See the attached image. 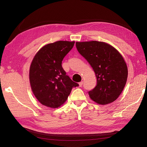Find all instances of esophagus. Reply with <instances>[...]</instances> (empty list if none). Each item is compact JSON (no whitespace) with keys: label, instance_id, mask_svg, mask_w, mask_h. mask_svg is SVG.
I'll return each instance as SVG.
<instances>
[{"label":"esophagus","instance_id":"esophagus-1","mask_svg":"<svg viewBox=\"0 0 147 147\" xmlns=\"http://www.w3.org/2000/svg\"><path fill=\"white\" fill-rule=\"evenodd\" d=\"M83 81H82V82H80V83H79V86H80V87H81V86H83Z\"/></svg>","mask_w":147,"mask_h":147}]
</instances>
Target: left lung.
<instances>
[{"instance_id": "8db88e82", "label": "left lung", "mask_w": 147, "mask_h": 147, "mask_svg": "<svg viewBox=\"0 0 147 147\" xmlns=\"http://www.w3.org/2000/svg\"><path fill=\"white\" fill-rule=\"evenodd\" d=\"M76 47L96 74L97 84L88 92L90 98L100 105L115 101L121 94L127 78V65L121 54L102 42H76Z\"/></svg>"}]
</instances>
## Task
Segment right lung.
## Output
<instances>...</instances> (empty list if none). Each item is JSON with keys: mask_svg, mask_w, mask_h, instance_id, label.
I'll return each mask as SVG.
<instances>
[{"mask_svg": "<svg viewBox=\"0 0 147 147\" xmlns=\"http://www.w3.org/2000/svg\"><path fill=\"white\" fill-rule=\"evenodd\" d=\"M74 43L57 41L48 44L34 56L30 67V83L34 94L42 105L59 107L67 99L72 89L79 86L66 75L62 67V61Z\"/></svg>", "mask_w": 147, "mask_h": 147, "instance_id": "right-lung-1", "label": "right lung"}]
</instances>
